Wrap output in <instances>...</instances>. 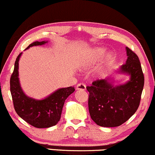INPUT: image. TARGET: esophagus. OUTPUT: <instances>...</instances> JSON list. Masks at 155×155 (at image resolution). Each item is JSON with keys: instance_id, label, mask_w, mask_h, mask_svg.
I'll list each match as a JSON object with an SVG mask.
<instances>
[{"instance_id": "obj_1", "label": "esophagus", "mask_w": 155, "mask_h": 155, "mask_svg": "<svg viewBox=\"0 0 155 155\" xmlns=\"http://www.w3.org/2000/svg\"><path fill=\"white\" fill-rule=\"evenodd\" d=\"M76 88H77V90L85 91V89H86V86H85V85L83 84V83H79V84L77 85Z\"/></svg>"}]
</instances>
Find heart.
<instances>
[{
    "label": "heart",
    "instance_id": "heart-1",
    "mask_svg": "<svg viewBox=\"0 0 155 155\" xmlns=\"http://www.w3.org/2000/svg\"><path fill=\"white\" fill-rule=\"evenodd\" d=\"M105 53H106V50L104 48H94L91 51V52L89 54L87 60L83 61V65H87L88 63L92 62V61H96L98 60L101 59L102 56L104 55ZM111 59V57L109 58V61Z\"/></svg>",
    "mask_w": 155,
    "mask_h": 155
}]
</instances>
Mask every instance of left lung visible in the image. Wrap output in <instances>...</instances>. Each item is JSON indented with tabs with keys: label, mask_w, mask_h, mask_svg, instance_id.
<instances>
[{
	"label": "left lung",
	"mask_w": 155,
	"mask_h": 155,
	"mask_svg": "<svg viewBox=\"0 0 155 155\" xmlns=\"http://www.w3.org/2000/svg\"><path fill=\"white\" fill-rule=\"evenodd\" d=\"M126 53V63L118 72L130 75V81L114 86L108 77L94 81L91 86L86 87L89 92V113L99 126H120L139 108L144 77L138 56L128 47Z\"/></svg>",
	"instance_id": "1"
}]
</instances>
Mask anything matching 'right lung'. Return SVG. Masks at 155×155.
Instances as JSON below:
<instances>
[{"label":"right lung","mask_w":155,"mask_h":155,"mask_svg":"<svg viewBox=\"0 0 155 155\" xmlns=\"http://www.w3.org/2000/svg\"><path fill=\"white\" fill-rule=\"evenodd\" d=\"M48 41H35L26 49L35 45H44ZM25 49V50H26ZM16 57L14 72L10 79V90L14 110L18 115L27 123L38 128H49L56 125L61 118L65 100L74 91V87L59 88L44 99L37 100L25 95L19 83V61Z\"/></svg>","instance_id":"1"}]
</instances>
